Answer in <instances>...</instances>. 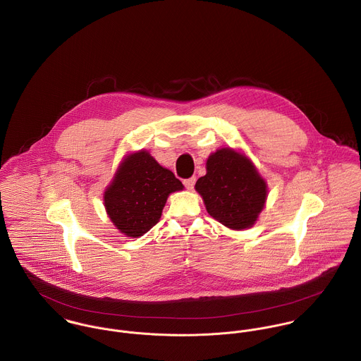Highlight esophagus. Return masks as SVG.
Returning <instances> with one entry per match:
<instances>
[{
	"label": "esophagus",
	"instance_id": "esophagus-1",
	"mask_svg": "<svg viewBox=\"0 0 361 361\" xmlns=\"http://www.w3.org/2000/svg\"><path fill=\"white\" fill-rule=\"evenodd\" d=\"M195 183H196V178H189V179H185V180H183V185H185L189 190L193 189Z\"/></svg>",
	"mask_w": 361,
	"mask_h": 361
}]
</instances>
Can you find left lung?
I'll list each match as a JSON object with an SVG mask.
<instances>
[{"instance_id":"left-lung-1","label":"left lung","mask_w":361,"mask_h":361,"mask_svg":"<svg viewBox=\"0 0 361 361\" xmlns=\"http://www.w3.org/2000/svg\"><path fill=\"white\" fill-rule=\"evenodd\" d=\"M207 173L196 182L208 214L232 231L252 228L264 209L268 186L253 161L231 147L207 158Z\"/></svg>"}]
</instances>
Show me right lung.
Returning a JSON list of instances; mask_svg holds the SVG:
<instances>
[{
    "label": "right lung",
    "instance_id": "add662e5",
    "mask_svg": "<svg viewBox=\"0 0 361 361\" xmlns=\"http://www.w3.org/2000/svg\"><path fill=\"white\" fill-rule=\"evenodd\" d=\"M183 190L172 171L147 150L125 155L104 190V207L115 228L128 238H140L159 221L171 193Z\"/></svg>",
    "mask_w": 361,
    "mask_h": 361
}]
</instances>
